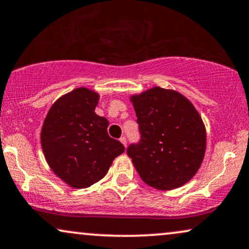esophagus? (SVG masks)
I'll return each instance as SVG.
<instances>
[{
	"mask_svg": "<svg viewBox=\"0 0 249 249\" xmlns=\"http://www.w3.org/2000/svg\"><path fill=\"white\" fill-rule=\"evenodd\" d=\"M119 141H121V142L124 144L125 147H126V144H127V142H126V138L124 137V135H123V137H121V139H119Z\"/></svg>",
	"mask_w": 249,
	"mask_h": 249,
	"instance_id": "esophagus-1",
	"label": "esophagus"
}]
</instances>
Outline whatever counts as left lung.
<instances>
[{
    "mask_svg": "<svg viewBox=\"0 0 249 249\" xmlns=\"http://www.w3.org/2000/svg\"><path fill=\"white\" fill-rule=\"evenodd\" d=\"M132 102L140 139L127 147L141 179L157 190H174L199 170L206 152V130L186 97L154 87Z\"/></svg>",
    "mask_w": 249,
    "mask_h": 249,
    "instance_id": "obj_1",
    "label": "left lung"
}]
</instances>
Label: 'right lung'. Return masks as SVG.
I'll return each mask as SVG.
<instances>
[{
    "label": "right lung",
    "mask_w": 249,
    "mask_h": 249,
    "mask_svg": "<svg viewBox=\"0 0 249 249\" xmlns=\"http://www.w3.org/2000/svg\"><path fill=\"white\" fill-rule=\"evenodd\" d=\"M99 95L77 88L59 97L43 123L41 146L50 168L75 188H86L102 179L115 157L125 150L109 137L108 119L94 112Z\"/></svg>",
    "instance_id": "right-lung-1"
}]
</instances>
